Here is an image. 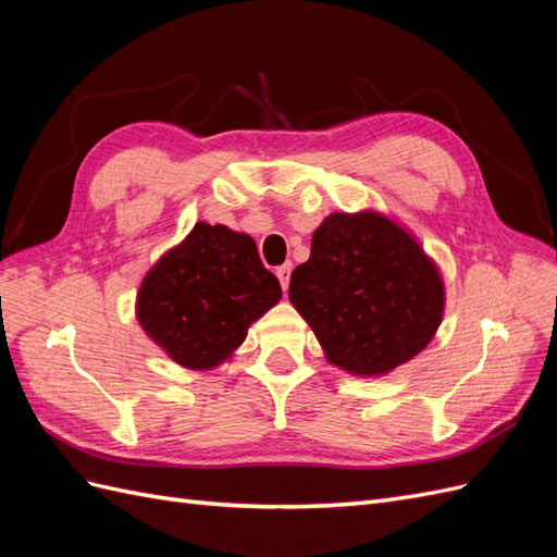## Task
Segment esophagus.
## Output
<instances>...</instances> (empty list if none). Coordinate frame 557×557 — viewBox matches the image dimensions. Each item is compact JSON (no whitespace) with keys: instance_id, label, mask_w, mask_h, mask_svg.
Instances as JSON below:
<instances>
[{"instance_id":"obj_1","label":"esophagus","mask_w":557,"mask_h":557,"mask_svg":"<svg viewBox=\"0 0 557 557\" xmlns=\"http://www.w3.org/2000/svg\"><path fill=\"white\" fill-rule=\"evenodd\" d=\"M290 272H293V264H290V262H285V264L276 267V276H278V283H281L283 290H288V285H290Z\"/></svg>"}]
</instances>
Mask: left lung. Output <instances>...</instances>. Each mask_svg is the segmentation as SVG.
<instances>
[{
    "instance_id": "obj_1",
    "label": "left lung",
    "mask_w": 557,
    "mask_h": 557,
    "mask_svg": "<svg viewBox=\"0 0 557 557\" xmlns=\"http://www.w3.org/2000/svg\"><path fill=\"white\" fill-rule=\"evenodd\" d=\"M288 295L325 358L356 376L385 374L418 356L444 313V283L432 260L374 211L327 215Z\"/></svg>"
}]
</instances>
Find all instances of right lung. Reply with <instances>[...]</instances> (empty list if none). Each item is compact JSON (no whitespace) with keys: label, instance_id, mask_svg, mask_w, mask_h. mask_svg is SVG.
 <instances>
[{"label":"right lung","instance_id":"obj_1","mask_svg":"<svg viewBox=\"0 0 557 557\" xmlns=\"http://www.w3.org/2000/svg\"><path fill=\"white\" fill-rule=\"evenodd\" d=\"M278 299L281 285L248 234L197 223L146 274L137 315L172 360L211 369L242 346L248 325Z\"/></svg>","mask_w":557,"mask_h":557}]
</instances>
